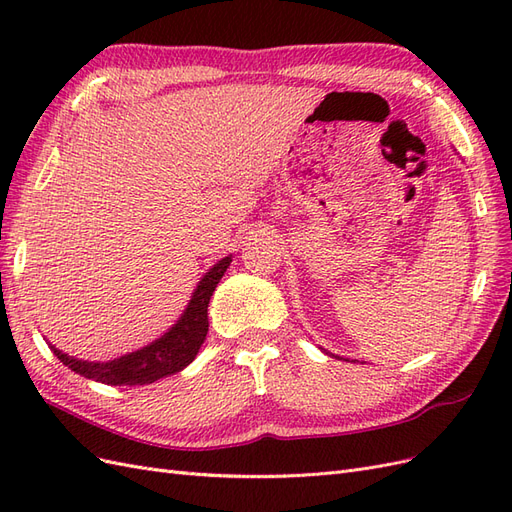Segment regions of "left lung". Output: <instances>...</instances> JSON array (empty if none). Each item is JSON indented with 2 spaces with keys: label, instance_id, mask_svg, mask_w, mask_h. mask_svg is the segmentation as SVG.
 <instances>
[{
  "label": "left lung",
  "instance_id": "obj_1",
  "mask_svg": "<svg viewBox=\"0 0 512 512\" xmlns=\"http://www.w3.org/2000/svg\"><path fill=\"white\" fill-rule=\"evenodd\" d=\"M327 354H329V352H327ZM331 356H333V354H331Z\"/></svg>",
  "mask_w": 512,
  "mask_h": 512
}]
</instances>
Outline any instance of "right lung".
<instances>
[{
	"instance_id": "1",
	"label": "right lung",
	"mask_w": 512,
	"mask_h": 512,
	"mask_svg": "<svg viewBox=\"0 0 512 512\" xmlns=\"http://www.w3.org/2000/svg\"><path fill=\"white\" fill-rule=\"evenodd\" d=\"M232 254L218 260L215 265L200 277L196 284L192 299L188 307L183 309L181 318L170 327L156 342L147 344L141 350H134L130 354H123L119 359L113 361H83L68 356L66 352L57 350L55 346L49 348L57 359L64 363L74 374H79L87 380H96L102 384L111 386H141L151 384L160 378H166L170 374H177V371L188 367L203 346L209 331V316L207 307L211 301V294L215 286L220 284L222 275L230 267Z\"/></svg>"
}]
</instances>
